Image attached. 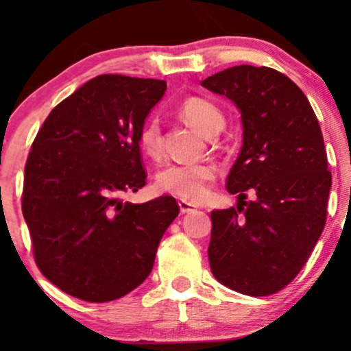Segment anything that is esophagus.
<instances>
[{"label": "esophagus", "mask_w": 351, "mask_h": 351, "mask_svg": "<svg viewBox=\"0 0 351 351\" xmlns=\"http://www.w3.org/2000/svg\"><path fill=\"white\" fill-rule=\"evenodd\" d=\"M178 206H180V209H181V213H191V211H195L196 208V204H193V203H189V201H186V199H180L178 201Z\"/></svg>", "instance_id": "obj_1"}]
</instances>
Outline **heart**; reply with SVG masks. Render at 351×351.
I'll return each instance as SVG.
<instances>
[{
	"instance_id": "1",
	"label": "heart",
	"mask_w": 351,
	"mask_h": 351,
	"mask_svg": "<svg viewBox=\"0 0 351 351\" xmlns=\"http://www.w3.org/2000/svg\"><path fill=\"white\" fill-rule=\"evenodd\" d=\"M180 115L184 122H188L199 132L208 136L215 132H221L224 127V115L221 108L201 97H188L180 104ZM140 150L150 158H158L162 153V130L160 123L155 119L147 120L140 128L138 134ZM216 168L209 163H186L170 165L163 168L156 175V186L160 191L168 195L178 196L186 201H201L206 198L208 184L215 180Z\"/></svg>"
}]
</instances>
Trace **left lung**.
<instances>
[{
	"instance_id": "8db88e82",
	"label": "left lung",
	"mask_w": 351,
	"mask_h": 351,
	"mask_svg": "<svg viewBox=\"0 0 351 351\" xmlns=\"http://www.w3.org/2000/svg\"><path fill=\"white\" fill-rule=\"evenodd\" d=\"M201 86L231 100L243 122L226 181L237 204L211 213V272L244 295H271L300 272L327 219L332 175L320 125L304 92L271 67H229Z\"/></svg>"
}]
</instances>
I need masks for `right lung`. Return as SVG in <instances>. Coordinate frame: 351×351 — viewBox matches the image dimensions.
<instances>
[{
    "instance_id": "1",
    "label": "right lung",
    "mask_w": 351,
    "mask_h": 351,
    "mask_svg": "<svg viewBox=\"0 0 351 351\" xmlns=\"http://www.w3.org/2000/svg\"><path fill=\"white\" fill-rule=\"evenodd\" d=\"M167 82L104 74L58 104L24 168L23 215L44 277L86 302L127 295L150 276L180 208L173 196L142 204L138 134Z\"/></svg>"
}]
</instances>
